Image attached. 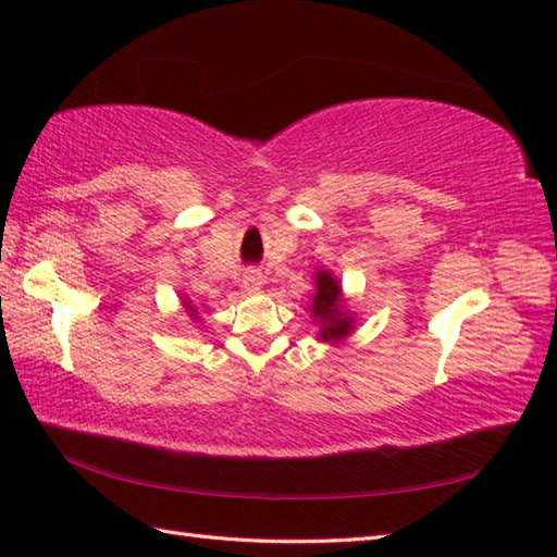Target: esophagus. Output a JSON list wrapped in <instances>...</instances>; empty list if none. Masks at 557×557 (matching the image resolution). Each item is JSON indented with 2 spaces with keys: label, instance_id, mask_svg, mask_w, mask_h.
Returning a JSON list of instances; mask_svg holds the SVG:
<instances>
[{
  "label": "esophagus",
  "instance_id": "1",
  "mask_svg": "<svg viewBox=\"0 0 557 557\" xmlns=\"http://www.w3.org/2000/svg\"><path fill=\"white\" fill-rule=\"evenodd\" d=\"M263 272L260 270H253V268H248L246 272H244V277H242V287L246 289V292H258L260 287H263Z\"/></svg>",
  "mask_w": 557,
  "mask_h": 557
}]
</instances>
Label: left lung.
I'll list each match as a JSON object with an SVG mask.
<instances>
[{"label":"left lung","instance_id":"8db88e82","mask_svg":"<svg viewBox=\"0 0 557 557\" xmlns=\"http://www.w3.org/2000/svg\"><path fill=\"white\" fill-rule=\"evenodd\" d=\"M315 297L311 304V315L318 321V339L321 342H339L351 335L354 318L342 306V287L333 272L318 270L315 272Z\"/></svg>","mask_w":557,"mask_h":557}]
</instances>
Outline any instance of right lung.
I'll list each match as a JSON object with an SVG mask.
<instances>
[{
	"instance_id": "obj_1",
	"label": "right lung",
	"mask_w": 557,
	"mask_h": 557,
	"mask_svg": "<svg viewBox=\"0 0 557 557\" xmlns=\"http://www.w3.org/2000/svg\"><path fill=\"white\" fill-rule=\"evenodd\" d=\"M184 309H186V313H188V315H191V321H198V311L194 309L191 301H184Z\"/></svg>"
}]
</instances>
